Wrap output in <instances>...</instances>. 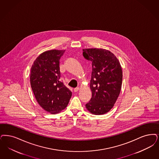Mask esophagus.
Here are the masks:
<instances>
[{"instance_id": "esophagus-1", "label": "esophagus", "mask_w": 159, "mask_h": 159, "mask_svg": "<svg viewBox=\"0 0 159 159\" xmlns=\"http://www.w3.org/2000/svg\"><path fill=\"white\" fill-rule=\"evenodd\" d=\"M79 90V88H75V89H74V92H77Z\"/></svg>"}]
</instances>
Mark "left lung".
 <instances>
[{"label":"left lung","mask_w":159,"mask_h":159,"mask_svg":"<svg viewBox=\"0 0 159 159\" xmlns=\"http://www.w3.org/2000/svg\"><path fill=\"white\" fill-rule=\"evenodd\" d=\"M84 57L92 63L90 83L92 98L86 108L93 115H103L114 107L121 92L122 70L114 54L103 48H84Z\"/></svg>","instance_id":"left-lung-1"}]
</instances>
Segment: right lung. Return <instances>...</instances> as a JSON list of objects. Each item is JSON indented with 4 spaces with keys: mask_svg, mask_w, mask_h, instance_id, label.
Listing matches in <instances>:
<instances>
[{
    "mask_svg": "<svg viewBox=\"0 0 159 159\" xmlns=\"http://www.w3.org/2000/svg\"><path fill=\"white\" fill-rule=\"evenodd\" d=\"M65 50L44 51L37 57L31 69L30 83L35 99L51 114L67 107L72 93L60 81V59Z\"/></svg>",
    "mask_w": 159,
    "mask_h": 159,
    "instance_id": "obj_1",
    "label": "right lung"
}]
</instances>
